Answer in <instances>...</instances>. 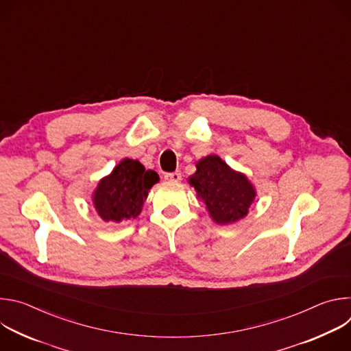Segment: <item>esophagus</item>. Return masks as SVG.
<instances>
[{
  "label": "esophagus",
  "instance_id": "1",
  "mask_svg": "<svg viewBox=\"0 0 351 351\" xmlns=\"http://www.w3.org/2000/svg\"><path fill=\"white\" fill-rule=\"evenodd\" d=\"M165 180L168 182H179L182 179V173L179 171H175V172H168L165 173Z\"/></svg>",
  "mask_w": 351,
  "mask_h": 351
}]
</instances>
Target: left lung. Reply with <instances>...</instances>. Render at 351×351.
Returning a JSON list of instances; mask_svg holds the SVG:
<instances>
[{
    "mask_svg": "<svg viewBox=\"0 0 351 351\" xmlns=\"http://www.w3.org/2000/svg\"><path fill=\"white\" fill-rule=\"evenodd\" d=\"M195 168L189 183L203 199L214 222L228 225L247 215L257 193L245 175L233 171L218 156L202 158Z\"/></svg>",
    "mask_w": 351,
    "mask_h": 351,
    "instance_id": "obj_1",
    "label": "left lung"
}]
</instances>
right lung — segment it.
Masks as SVG:
<instances>
[{
  "label": "right lung",
  "instance_id": "add662e5",
  "mask_svg": "<svg viewBox=\"0 0 351 351\" xmlns=\"http://www.w3.org/2000/svg\"><path fill=\"white\" fill-rule=\"evenodd\" d=\"M160 176L137 161L125 158L114 171L99 180L93 193V204L97 214L106 222H122L136 218Z\"/></svg>",
  "mask_w": 351,
  "mask_h": 351
}]
</instances>
